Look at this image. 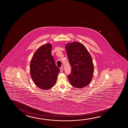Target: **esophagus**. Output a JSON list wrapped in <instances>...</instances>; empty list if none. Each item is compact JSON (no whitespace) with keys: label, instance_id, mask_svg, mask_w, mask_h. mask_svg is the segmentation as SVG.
<instances>
[{"label":"esophagus","instance_id":"esophagus-1","mask_svg":"<svg viewBox=\"0 0 128 128\" xmlns=\"http://www.w3.org/2000/svg\"><path fill=\"white\" fill-rule=\"evenodd\" d=\"M63 70V68L62 67H60V72H62V71Z\"/></svg>","mask_w":128,"mask_h":128}]
</instances>
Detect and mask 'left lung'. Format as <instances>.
<instances>
[{"instance_id":"obj_1","label":"left lung","mask_w":128,"mask_h":128,"mask_svg":"<svg viewBox=\"0 0 128 128\" xmlns=\"http://www.w3.org/2000/svg\"><path fill=\"white\" fill-rule=\"evenodd\" d=\"M67 56L71 66L68 75L72 86L82 88L91 82L94 74V65L91 56L82 44L74 42L66 46Z\"/></svg>"}]
</instances>
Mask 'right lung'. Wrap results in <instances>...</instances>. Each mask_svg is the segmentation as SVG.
<instances>
[{
  "label": "right lung",
  "instance_id": "right-lung-1",
  "mask_svg": "<svg viewBox=\"0 0 128 128\" xmlns=\"http://www.w3.org/2000/svg\"><path fill=\"white\" fill-rule=\"evenodd\" d=\"M51 50L50 44L42 46L35 52L30 63L32 79L42 90L49 89L54 86L60 72L54 62Z\"/></svg>",
  "mask_w": 128,
  "mask_h": 128
}]
</instances>
